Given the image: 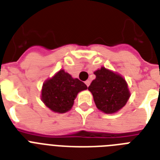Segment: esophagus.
<instances>
[{"mask_svg":"<svg viewBox=\"0 0 160 160\" xmlns=\"http://www.w3.org/2000/svg\"><path fill=\"white\" fill-rule=\"evenodd\" d=\"M90 83H91V82H90V80H87L86 82H85V84H86L87 86H89V85H90Z\"/></svg>","mask_w":160,"mask_h":160,"instance_id":"obj_1","label":"esophagus"}]
</instances>
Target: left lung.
<instances>
[{"label":"left lung","instance_id":"1","mask_svg":"<svg viewBox=\"0 0 160 160\" xmlns=\"http://www.w3.org/2000/svg\"><path fill=\"white\" fill-rule=\"evenodd\" d=\"M94 74L96 78L88 87V90L92 94L97 107L107 114L121 109L130 98L126 80L103 67Z\"/></svg>","mask_w":160,"mask_h":160}]
</instances>
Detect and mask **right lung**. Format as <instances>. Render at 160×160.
Returning <instances> with one entry per match:
<instances>
[{
  "mask_svg": "<svg viewBox=\"0 0 160 160\" xmlns=\"http://www.w3.org/2000/svg\"><path fill=\"white\" fill-rule=\"evenodd\" d=\"M88 87L78 78L60 70L43 85L41 99L44 104L54 112L64 113L69 111L79 92Z\"/></svg>",
  "mask_w": 160,
  "mask_h": 160,
  "instance_id": "add662e5",
  "label": "right lung"
}]
</instances>
